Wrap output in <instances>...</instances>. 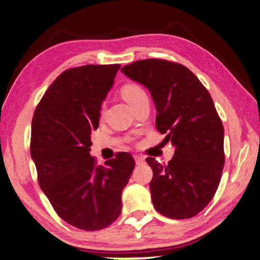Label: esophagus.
<instances>
[{"mask_svg": "<svg viewBox=\"0 0 260 260\" xmlns=\"http://www.w3.org/2000/svg\"><path fill=\"white\" fill-rule=\"evenodd\" d=\"M135 162L137 165H141V164H144L145 163V157L144 156H141V155H135Z\"/></svg>", "mask_w": 260, "mask_h": 260, "instance_id": "esophagus-1", "label": "esophagus"}]
</instances>
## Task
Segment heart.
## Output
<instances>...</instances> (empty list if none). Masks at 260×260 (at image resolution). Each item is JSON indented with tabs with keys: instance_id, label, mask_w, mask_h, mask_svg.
Wrapping results in <instances>:
<instances>
[{
	"instance_id": "obj_1",
	"label": "heart",
	"mask_w": 260,
	"mask_h": 260,
	"mask_svg": "<svg viewBox=\"0 0 260 260\" xmlns=\"http://www.w3.org/2000/svg\"><path fill=\"white\" fill-rule=\"evenodd\" d=\"M120 95L131 106H133L141 98L146 97V92L140 85L134 84V82H127L121 86Z\"/></svg>"
}]
</instances>
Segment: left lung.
I'll return each mask as SVG.
<instances>
[{"label":"left lung","mask_w":260,"mask_h":260,"mask_svg":"<svg viewBox=\"0 0 260 260\" xmlns=\"http://www.w3.org/2000/svg\"><path fill=\"white\" fill-rule=\"evenodd\" d=\"M120 71L150 90L156 128L175 148L168 165L146 158L153 170L154 208L168 218L194 217L214 197L224 164L223 126L211 96L198 77L178 62L145 59Z\"/></svg>","instance_id":"1"}]
</instances>
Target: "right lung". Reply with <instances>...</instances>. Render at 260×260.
<instances>
[{"mask_svg":"<svg viewBox=\"0 0 260 260\" xmlns=\"http://www.w3.org/2000/svg\"><path fill=\"white\" fill-rule=\"evenodd\" d=\"M120 64H87L57 77L35 110L30 152L41 190L60 218L96 231L121 212V192L135 168L121 152L97 165L90 134Z\"/></svg>","mask_w":260,"mask_h":260,"instance_id":"obj_1","label":"right lung"}]
</instances>
